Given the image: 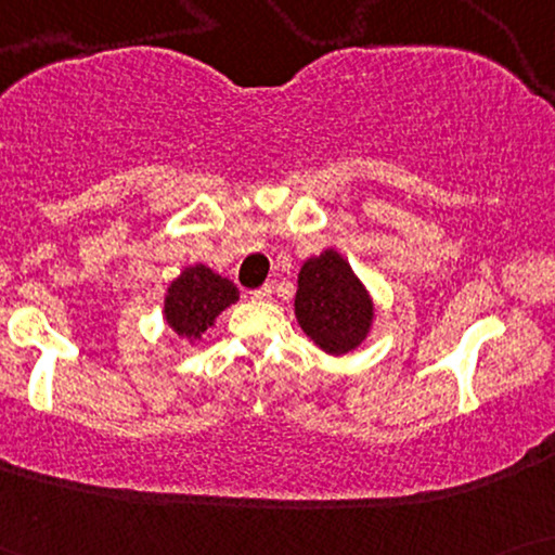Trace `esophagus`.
<instances>
[{
	"label": "esophagus",
	"instance_id": "34e87169",
	"mask_svg": "<svg viewBox=\"0 0 555 555\" xmlns=\"http://www.w3.org/2000/svg\"><path fill=\"white\" fill-rule=\"evenodd\" d=\"M249 298H253V300H260V302H264V300H272V287H270V285L257 287V291L249 293Z\"/></svg>",
	"mask_w": 555,
	"mask_h": 555
}]
</instances>
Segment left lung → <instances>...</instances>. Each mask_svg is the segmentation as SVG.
I'll list each match as a JSON object with an SVG mask.
<instances>
[{
	"label": "left lung",
	"mask_w": 555,
	"mask_h": 555,
	"mask_svg": "<svg viewBox=\"0 0 555 555\" xmlns=\"http://www.w3.org/2000/svg\"><path fill=\"white\" fill-rule=\"evenodd\" d=\"M374 298L340 253L328 247L298 272L295 318L302 333L328 356L353 353L374 325Z\"/></svg>",
	"instance_id": "obj_1"
}]
</instances>
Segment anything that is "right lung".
Here are the masks:
<instances>
[{
  "label": "right lung",
  "mask_w": 555,
  "mask_h": 555,
  "mask_svg": "<svg viewBox=\"0 0 555 555\" xmlns=\"http://www.w3.org/2000/svg\"><path fill=\"white\" fill-rule=\"evenodd\" d=\"M240 300V291L209 264H189L171 280L164 295V321L186 344L202 340L217 315Z\"/></svg>",
  "instance_id": "right-lung-1"
}]
</instances>
